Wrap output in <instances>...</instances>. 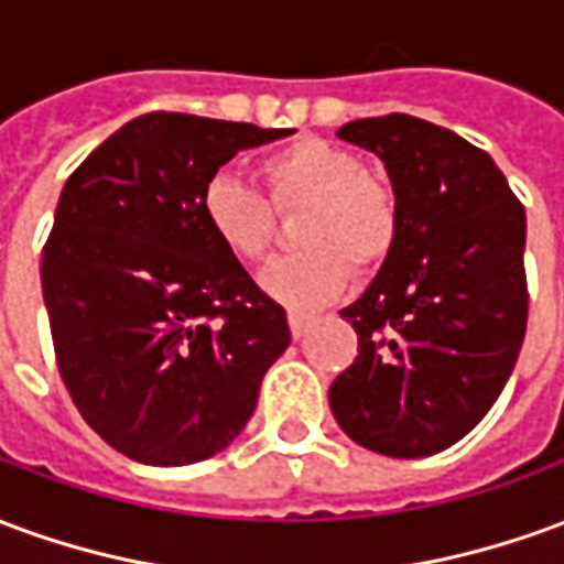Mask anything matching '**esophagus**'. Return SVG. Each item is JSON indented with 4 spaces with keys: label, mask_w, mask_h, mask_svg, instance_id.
Returning <instances> with one entry per match:
<instances>
[{
    "label": "esophagus",
    "mask_w": 564,
    "mask_h": 564,
    "mask_svg": "<svg viewBox=\"0 0 564 564\" xmlns=\"http://www.w3.org/2000/svg\"><path fill=\"white\" fill-rule=\"evenodd\" d=\"M307 326H311V317H305V314H290V332H293V338L299 341L302 335L307 332Z\"/></svg>",
    "instance_id": "1"
}]
</instances>
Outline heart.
<instances>
[{
  "label": "heart",
  "instance_id": "1",
  "mask_svg": "<svg viewBox=\"0 0 564 564\" xmlns=\"http://www.w3.org/2000/svg\"><path fill=\"white\" fill-rule=\"evenodd\" d=\"M271 204L295 223L293 257L274 259L262 271V290L293 311H314L344 293L356 271L380 269L399 241L402 208L383 177L368 172L350 148L302 139L262 160ZM202 217L226 253L257 262L271 250L278 217L269 198L241 177L220 172L202 189Z\"/></svg>",
  "mask_w": 564,
  "mask_h": 564
}]
</instances>
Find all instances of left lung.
Masks as SVG:
<instances>
[{
    "instance_id": "8db88e82",
    "label": "left lung",
    "mask_w": 564,
    "mask_h": 564,
    "mask_svg": "<svg viewBox=\"0 0 564 564\" xmlns=\"http://www.w3.org/2000/svg\"><path fill=\"white\" fill-rule=\"evenodd\" d=\"M338 139L390 172L402 229L390 259L341 311L359 335L329 387L359 447L420 459L480 423L517 366L525 319V210L486 150L411 115L350 120Z\"/></svg>"
}]
</instances>
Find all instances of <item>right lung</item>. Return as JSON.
I'll return each mask as SVG.
<instances>
[{
  "mask_svg": "<svg viewBox=\"0 0 564 564\" xmlns=\"http://www.w3.org/2000/svg\"><path fill=\"white\" fill-rule=\"evenodd\" d=\"M293 135L153 111L93 150L42 250L54 354L96 435L144 465L232 444L290 347L286 311L210 235L202 189L238 150Z\"/></svg>",
  "mask_w": 564,
  "mask_h": 564,
  "instance_id": "1",
  "label": "right lung"
}]
</instances>
